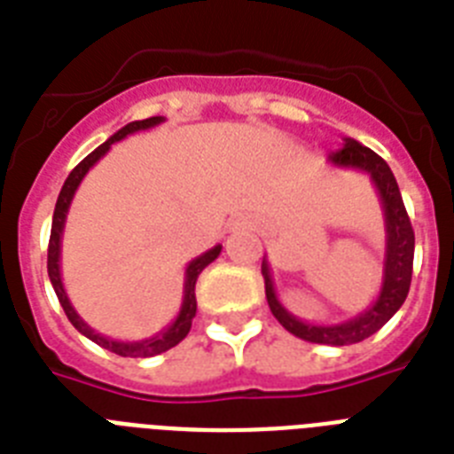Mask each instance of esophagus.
Here are the masks:
<instances>
[{
    "label": "esophagus",
    "mask_w": 454,
    "mask_h": 454,
    "mask_svg": "<svg viewBox=\"0 0 454 454\" xmlns=\"http://www.w3.org/2000/svg\"><path fill=\"white\" fill-rule=\"evenodd\" d=\"M233 226H235V228H247V226H249V221H247V219H238V221H235V223H233Z\"/></svg>",
    "instance_id": "esophagus-1"
}]
</instances>
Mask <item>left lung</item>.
Instances as JSON below:
<instances>
[{
    "label": "left lung",
    "instance_id": "1",
    "mask_svg": "<svg viewBox=\"0 0 454 454\" xmlns=\"http://www.w3.org/2000/svg\"><path fill=\"white\" fill-rule=\"evenodd\" d=\"M327 161L337 168L363 170L379 192L383 219H386V261H383V284H380L379 298L369 304L363 314L353 316L348 321L334 323V325H316V323L300 321L298 316H293L279 302L277 291H274L272 272H270L265 258H262L261 272L265 279V298H268L270 311L288 333L304 341H311V344L348 346L379 333L403 304L411 288V274H413L415 235L406 207H403L397 180H395L390 166L376 152L360 145L357 140L344 138V147L327 156Z\"/></svg>",
    "mask_w": 454,
    "mask_h": 454
}]
</instances>
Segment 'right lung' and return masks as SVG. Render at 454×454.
Masks as SVG:
<instances>
[{
	"mask_svg": "<svg viewBox=\"0 0 454 454\" xmlns=\"http://www.w3.org/2000/svg\"><path fill=\"white\" fill-rule=\"evenodd\" d=\"M161 121L163 117H147V120L129 121L127 127H121L120 131L113 133L104 145H98L97 150L91 152V154H87L85 159H82V161H80L78 166L68 173L67 182H64L62 186V192H59V198H57L55 215H52L51 245H48V277H51V284L57 293V300H59V304H62L64 314L68 316L71 325H74L80 334H85V337L91 339L94 344H98L101 348L113 350L115 356H121V357H152V356H159V353H166L168 348L180 344L182 339L189 334V330H192V321H193V316H196L198 274L203 272L209 262L215 261V258L221 254V245H216L209 251H205V254H200L198 258H193V261L186 265L184 293H182V307L177 318H175L168 327H163L161 333H156L154 337L140 339V341H117V339H110L106 337V334L97 333V330H91V327L80 318L78 311H75L74 304H71V300H68L67 291H64L62 265H59V258H62V235H64V223H67L68 207H71V200H74L75 192H78L80 182H82V177L90 173L91 166H94L101 156L108 154L110 145L120 143V140H124L127 136H131V133L136 131H145V129L156 127V124H161Z\"/></svg>",
	"mask_w": 454,
	"mask_h": 454,
	"instance_id": "1",
	"label": "right lung"
}]
</instances>
